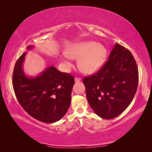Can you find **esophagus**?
I'll return each instance as SVG.
<instances>
[{"mask_svg": "<svg viewBox=\"0 0 152 152\" xmlns=\"http://www.w3.org/2000/svg\"><path fill=\"white\" fill-rule=\"evenodd\" d=\"M75 82H80V81H81V78H78V77H76L75 78Z\"/></svg>", "mask_w": 152, "mask_h": 152, "instance_id": "obj_1", "label": "esophagus"}]
</instances>
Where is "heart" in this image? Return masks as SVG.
Returning <instances> with one entry per match:
<instances>
[{"instance_id": "b5f03b06", "label": "heart", "mask_w": 152, "mask_h": 152, "mask_svg": "<svg viewBox=\"0 0 152 152\" xmlns=\"http://www.w3.org/2000/svg\"><path fill=\"white\" fill-rule=\"evenodd\" d=\"M68 56L62 57L64 69L69 70L72 66L70 58L78 60V66L83 72L91 74L101 69L104 63L107 51L102 45L95 42H85L78 43L71 48Z\"/></svg>"}]
</instances>
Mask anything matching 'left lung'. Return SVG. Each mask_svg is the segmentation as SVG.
Masks as SVG:
<instances>
[{
  "label": "left lung",
  "instance_id": "obj_1",
  "mask_svg": "<svg viewBox=\"0 0 152 152\" xmlns=\"http://www.w3.org/2000/svg\"><path fill=\"white\" fill-rule=\"evenodd\" d=\"M86 96L99 117H117L128 107L136 93L138 70L130 51L116 43L108 60L97 72L83 80Z\"/></svg>",
  "mask_w": 152,
  "mask_h": 152
}]
</instances>
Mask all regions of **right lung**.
Here are the masks:
<instances>
[{"label":"right lung","instance_id":"obj_1","mask_svg":"<svg viewBox=\"0 0 152 152\" xmlns=\"http://www.w3.org/2000/svg\"><path fill=\"white\" fill-rule=\"evenodd\" d=\"M33 46H28L31 50ZM26 53L16 61L12 76L15 95L19 104L37 120L51 124L62 118L69 109L74 78L54 66L47 68L39 76H25L22 64Z\"/></svg>","mask_w":152,"mask_h":152}]
</instances>
